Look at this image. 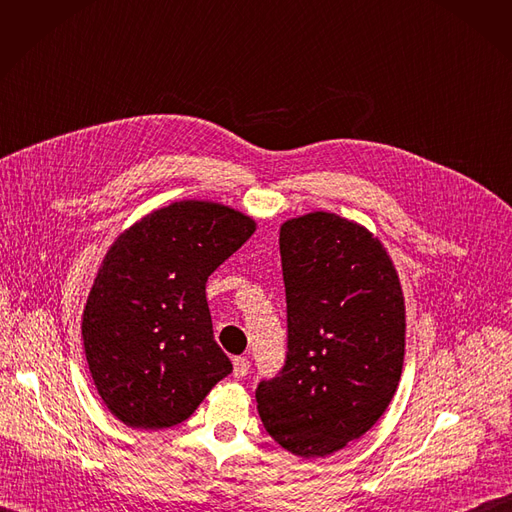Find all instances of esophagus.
Instances as JSON below:
<instances>
[{
  "mask_svg": "<svg viewBox=\"0 0 512 512\" xmlns=\"http://www.w3.org/2000/svg\"><path fill=\"white\" fill-rule=\"evenodd\" d=\"M249 368H251V362H249L247 358H243V356L234 358V362H232V374H234V379H243V377H247V374H249Z\"/></svg>",
  "mask_w": 512,
  "mask_h": 512,
  "instance_id": "34e87169",
  "label": "esophagus"
}]
</instances>
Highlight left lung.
<instances>
[{"label":"left lung","mask_w":512,"mask_h":512,"mask_svg":"<svg viewBox=\"0 0 512 512\" xmlns=\"http://www.w3.org/2000/svg\"><path fill=\"white\" fill-rule=\"evenodd\" d=\"M288 356L263 381L269 436L302 459L327 457L368 432L403 368L405 300L397 269L362 224L311 212L280 226Z\"/></svg>","instance_id":"1"}]
</instances>
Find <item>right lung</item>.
<instances>
[{"label": "right lung", "instance_id": "1", "mask_svg": "<svg viewBox=\"0 0 512 512\" xmlns=\"http://www.w3.org/2000/svg\"><path fill=\"white\" fill-rule=\"evenodd\" d=\"M255 228L224 203L183 199L115 238L90 288L82 337L96 391L125 426L181 424L232 372L214 342L206 282Z\"/></svg>", "mask_w": 512, "mask_h": 512}]
</instances>
